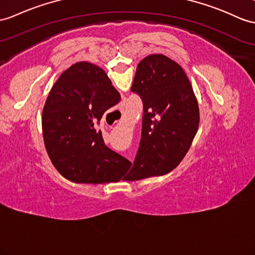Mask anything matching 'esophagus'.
Listing matches in <instances>:
<instances>
[{
  "label": "esophagus",
  "instance_id": "34e87169",
  "mask_svg": "<svg viewBox=\"0 0 255 255\" xmlns=\"http://www.w3.org/2000/svg\"><path fill=\"white\" fill-rule=\"evenodd\" d=\"M116 122H118V121H116Z\"/></svg>",
  "mask_w": 255,
  "mask_h": 255
}]
</instances>
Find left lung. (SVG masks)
Returning a JSON list of instances; mask_svg holds the SVG:
<instances>
[{"mask_svg": "<svg viewBox=\"0 0 255 255\" xmlns=\"http://www.w3.org/2000/svg\"><path fill=\"white\" fill-rule=\"evenodd\" d=\"M131 91L140 96L144 114L138 150L123 179L166 174L183 160L199 128L191 84L174 60L153 54L137 65Z\"/></svg>", "mask_w": 255, "mask_h": 255, "instance_id": "1", "label": "left lung"}]
</instances>
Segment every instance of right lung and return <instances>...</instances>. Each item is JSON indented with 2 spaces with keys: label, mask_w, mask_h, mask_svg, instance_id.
Wrapping results in <instances>:
<instances>
[{
  "label": "right lung",
  "mask_w": 255,
  "mask_h": 255,
  "mask_svg": "<svg viewBox=\"0 0 255 255\" xmlns=\"http://www.w3.org/2000/svg\"><path fill=\"white\" fill-rule=\"evenodd\" d=\"M121 101L102 68L80 61L60 74L42 113L48 157L65 178L74 183L118 182L128 164L105 145L96 124Z\"/></svg>",
  "instance_id": "add662e5"
}]
</instances>
